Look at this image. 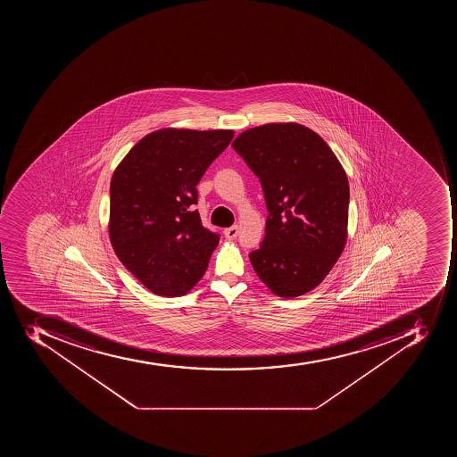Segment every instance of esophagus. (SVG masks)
<instances>
[{"mask_svg":"<svg viewBox=\"0 0 457 457\" xmlns=\"http://www.w3.org/2000/svg\"><path fill=\"white\" fill-rule=\"evenodd\" d=\"M237 226L228 227V228H226V230H224V236H226L227 240H234V238L237 237Z\"/></svg>","mask_w":457,"mask_h":457,"instance_id":"34e87169","label":"esophagus"}]
</instances>
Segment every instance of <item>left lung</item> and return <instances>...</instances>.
Wrapping results in <instances>:
<instances>
[{
  "mask_svg": "<svg viewBox=\"0 0 457 457\" xmlns=\"http://www.w3.org/2000/svg\"><path fill=\"white\" fill-rule=\"evenodd\" d=\"M233 148L259 177L266 236L250 262L260 280L284 298L306 295L345 248L349 181L326 141L297 122H271L237 136Z\"/></svg>",
  "mask_w": 457,
  "mask_h": 457,
  "instance_id": "obj_1",
  "label": "left lung"
}]
</instances>
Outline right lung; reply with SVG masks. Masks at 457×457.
Here are the masks:
<instances>
[{"mask_svg":"<svg viewBox=\"0 0 457 457\" xmlns=\"http://www.w3.org/2000/svg\"><path fill=\"white\" fill-rule=\"evenodd\" d=\"M233 136L231 129H157L141 138L112 174V248L154 295H186L209 266L220 236L203 227L193 209L195 186Z\"/></svg>","mask_w":457,"mask_h":457,"instance_id":"obj_1","label":"right lung"}]
</instances>
